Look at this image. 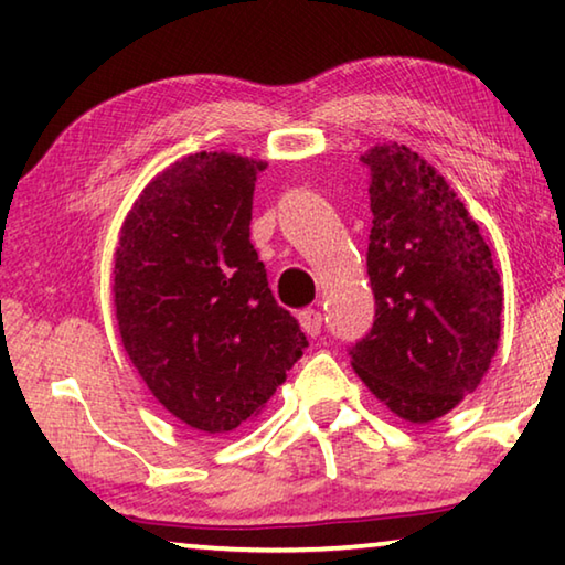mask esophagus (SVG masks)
Instances as JSON below:
<instances>
[{
    "mask_svg": "<svg viewBox=\"0 0 565 565\" xmlns=\"http://www.w3.org/2000/svg\"><path fill=\"white\" fill-rule=\"evenodd\" d=\"M299 323H301L303 333H309L311 339L319 337V333H321V323H323L321 311H319V309H306V311H301V313H299Z\"/></svg>",
    "mask_w": 565,
    "mask_h": 565,
    "instance_id": "34e87169",
    "label": "esophagus"
}]
</instances>
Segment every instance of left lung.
Returning a JSON list of instances; mask_svg holds the SVG:
<instances>
[{"label":"left lung","instance_id":"left-lung-1","mask_svg":"<svg viewBox=\"0 0 565 565\" xmlns=\"http://www.w3.org/2000/svg\"><path fill=\"white\" fill-rule=\"evenodd\" d=\"M374 327L349 349L379 401L428 424L473 394L501 337L503 289L461 199L406 145L369 149Z\"/></svg>","mask_w":565,"mask_h":565}]
</instances>
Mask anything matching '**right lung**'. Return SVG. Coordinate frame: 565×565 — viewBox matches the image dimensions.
I'll return each instance as SVG.
<instances>
[{"instance_id": "obj_1", "label": "right lung", "mask_w": 565, "mask_h": 565, "mask_svg": "<svg viewBox=\"0 0 565 565\" xmlns=\"http://www.w3.org/2000/svg\"><path fill=\"white\" fill-rule=\"evenodd\" d=\"M264 161L199 151L151 181L121 226V343L171 416L226 434L259 414L309 341L248 242Z\"/></svg>"}]
</instances>
